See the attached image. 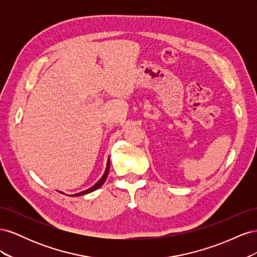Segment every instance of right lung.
Returning a JSON list of instances; mask_svg holds the SVG:
<instances>
[{
    "label": "right lung",
    "instance_id": "obj_1",
    "mask_svg": "<svg viewBox=\"0 0 257 257\" xmlns=\"http://www.w3.org/2000/svg\"><path fill=\"white\" fill-rule=\"evenodd\" d=\"M109 168H110V161H109V159H108V161H107V167H106V170H105V173H104V175H103V177L99 179V180L93 185V186H91L90 189H88V190H85V191H83V192H79V193H77V194H75V196H80V195H84V194H88V193H91V192H93V191H95V190H97L99 186H102L103 184H104V182L106 181V179H107V176H108V173H109ZM72 196H74V195H72Z\"/></svg>",
    "mask_w": 257,
    "mask_h": 257
}]
</instances>
